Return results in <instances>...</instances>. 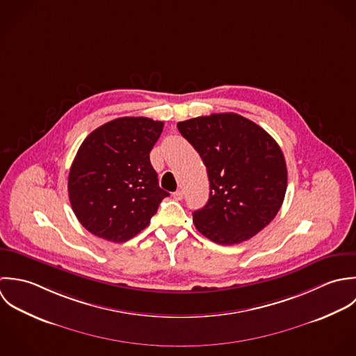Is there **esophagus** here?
Masks as SVG:
<instances>
[{"mask_svg":"<svg viewBox=\"0 0 356 356\" xmlns=\"http://www.w3.org/2000/svg\"><path fill=\"white\" fill-rule=\"evenodd\" d=\"M173 198L176 200V201H181L183 200V191H176V193H173Z\"/></svg>","mask_w":356,"mask_h":356,"instance_id":"esophagus-1","label":"esophagus"}]
</instances>
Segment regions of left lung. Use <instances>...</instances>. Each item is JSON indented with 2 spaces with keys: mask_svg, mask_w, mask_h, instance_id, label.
Returning a JSON list of instances; mask_svg holds the SVG:
<instances>
[{
  "mask_svg": "<svg viewBox=\"0 0 356 356\" xmlns=\"http://www.w3.org/2000/svg\"><path fill=\"white\" fill-rule=\"evenodd\" d=\"M201 155L209 177V200L193 213L197 229L218 245L250 239L267 227L284 202V152L261 127L221 113L177 124Z\"/></svg>",
  "mask_w": 356,
  "mask_h": 356,
  "instance_id": "obj_1",
  "label": "left lung"
}]
</instances>
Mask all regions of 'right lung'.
Returning a JSON list of instances; mask_svg holds the SVG:
<instances>
[{
	"label": "right lung",
	"instance_id": "obj_1",
	"mask_svg": "<svg viewBox=\"0 0 356 356\" xmlns=\"http://www.w3.org/2000/svg\"><path fill=\"white\" fill-rule=\"evenodd\" d=\"M163 122L122 117L82 142L69 173V198L78 221L93 235L127 242L138 235L169 197L158 184L149 151Z\"/></svg>",
	"mask_w": 356,
	"mask_h": 356
}]
</instances>
